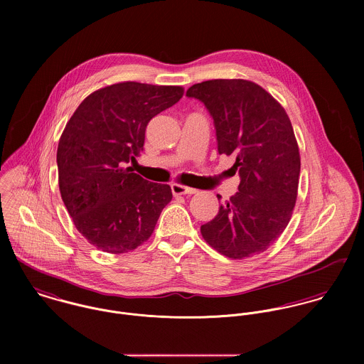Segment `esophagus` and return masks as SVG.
Instances as JSON below:
<instances>
[{"instance_id":"obj_1","label":"esophagus","mask_w":364,"mask_h":364,"mask_svg":"<svg viewBox=\"0 0 364 364\" xmlns=\"http://www.w3.org/2000/svg\"><path fill=\"white\" fill-rule=\"evenodd\" d=\"M172 193L173 195H195V193H198V189L183 186V185H179V183H173L172 185Z\"/></svg>"}]
</instances>
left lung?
<instances>
[{"label":"left lung","instance_id":"1","mask_svg":"<svg viewBox=\"0 0 364 364\" xmlns=\"http://www.w3.org/2000/svg\"><path fill=\"white\" fill-rule=\"evenodd\" d=\"M186 97L208 107L218 154L237 156L232 168L241 178L238 192L200 232L231 259L260 254L284 231L297 200L301 162L291 122L267 91L247 80H208Z\"/></svg>","mask_w":364,"mask_h":364}]
</instances>
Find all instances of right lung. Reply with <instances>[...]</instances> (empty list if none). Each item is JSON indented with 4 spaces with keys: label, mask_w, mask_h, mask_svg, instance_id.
<instances>
[{
    "label": "right lung",
    "mask_w": 364,
    "mask_h": 364,
    "mask_svg": "<svg viewBox=\"0 0 364 364\" xmlns=\"http://www.w3.org/2000/svg\"><path fill=\"white\" fill-rule=\"evenodd\" d=\"M183 88L126 81L88 95L57 147L58 188L75 228L107 254H126L153 234L171 200L169 185L143 179L129 162L144 147L146 127L176 104Z\"/></svg>",
    "instance_id": "add662e5"
}]
</instances>
